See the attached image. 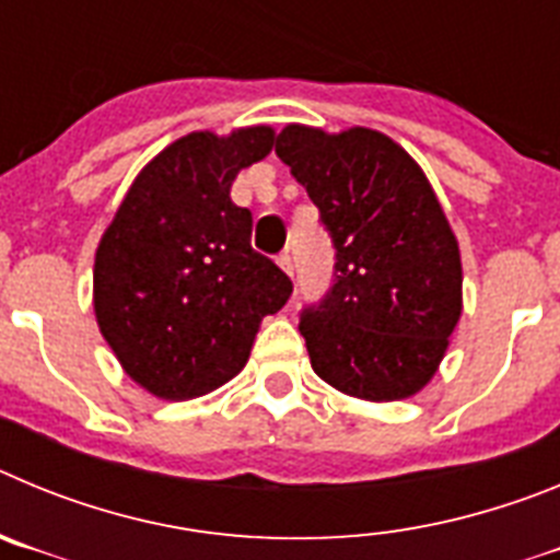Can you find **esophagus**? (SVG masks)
Segmentation results:
<instances>
[{
    "instance_id": "1",
    "label": "esophagus",
    "mask_w": 560,
    "mask_h": 560,
    "mask_svg": "<svg viewBox=\"0 0 560 560\" xmlns=\"http://www.w3.org/2000/svg\"><path fill=\"white\" fill-rule=\"evenodd\" d=\"M277 266H280V269H283L289 277H294V264H291V255L277 257Z\"/></svg>"
}]
</instances>
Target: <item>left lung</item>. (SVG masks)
I'll list each match as a JSON object with an SVG mask.
<instances>
[{
	"mask_svg": "<svg viewBox=\"0 0 560 560\" xmlns=\"http://www.w3.org/2000/svg\"><path fill=\"white\" fill-rule=\"evenodd\" d=\"M277 156L334 237L336 283L300 323L311 368L350 398L427 387L463 314L459 244L427 173L375 128L289 122Z\"/></svg>",
	"mask_w": 560,
	"mask_h": 560,
	"instance_id": "left-lung-1",
	"label": "left lung"
}]
</instances>
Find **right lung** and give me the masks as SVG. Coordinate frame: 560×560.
Returning a JSON list of instances; mask_svg holds the SVG:
<instances>
[{
  "label": "right lung",
  "mask_w": 560,
  "mask_h": 560,
  "mask_svg": "<svg viewBox=\"0 0 560 560\" xmlns=\"http://www.w3.org/2000/svg\"><path fill=\"white\" fill-rule=\"evenodd\" d=\"M275 128L190 131L162 148L103 230L92 305L122 373L162 400H190L235 378L264 316L291 280L252 249V212L232 182L266 160Z\"/></svg>",
  "instance_id": "obj_1"
}]
</instances>
